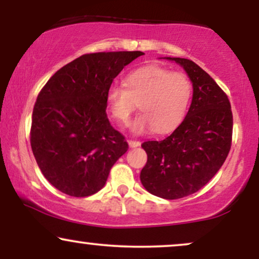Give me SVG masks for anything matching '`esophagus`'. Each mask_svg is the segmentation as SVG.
<instances>
[{
  "label": "esophagus",
  "instance_id": "34e87169",
  "mask_svg": "<svg viewBox=\"0 0 259 259\" xmlns=\"http://www.w3.org/2000/svg\"><path fill=\"white\" fill-rule=\"evenodd\" d=\"M127 144H129V146L132 148H135V147H139L140 145H141V142L138 141V140H129Z\"/></svg>",
  "mask_w": 259,
  "mask_h": 259
}]
</instances>
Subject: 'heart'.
<instances>
[{
  "label": "heart",
  "instance_id": "1",
  "mask_svg": "<svg viewBox=\"0 0 259 259\" xmlns=\"http://www.w3.org/2000/svg\"><path fill=\"white\" fill-rule=\"evenodd\" d=\"M124 86L113 85L106 95L112 118L119 125L130 123L136 105L141 113L132 124L135 134L171 132L183 121L192 95L185 74L159 65H145L124 78Z\"/></svg>",
  "mask_w": 259,
  "mask_h": 259
}]
</instances>
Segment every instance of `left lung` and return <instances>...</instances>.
Here are the masks:
<instances>
[{
    "instance_id": "8db88e82",
    "label": "left lung",
    "mask_w": 259,
    "mask_h": 259,
    "mask_svg": "<svg viewBox=\"0 0 259 259\" xmlns=\"http://www.w3.org/2000/svg\"><path fill=\"white\" fill-rule=\"evenodd\" d=\"M185 69L194 95L185 119L168 138L141 147L147 163L140 179L150 194L177 200L195 194L217 174L227 159L233 138V112L218 84L186 58H171Z\"/></svg>"
}]
</instances>
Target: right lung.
Listing matches in <instances>:
<instances>
[{"label": "right lung", "instance_id": "right-lung-1", "mask_svg": "<svg viewBox=\"0 0 259 259\" xmlns=\"http://www.w3.org/2000/svg\"><path fill=\"white\" fill-rule=\"evenodd\" d=\"M142 55L86 53L57 70L38 94L31 150L44 177L63 194H96L129 148L107 118L106 95L123 68Z\"/></svg>", "mask_w": 259, "mask_h": 259}]
</instances>
